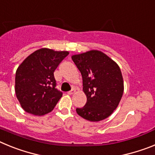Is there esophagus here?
I'll return each instance as SVG.
<instances>
[{
  "label": "esophagus",
  "instance_id": "esophagus-1",
  "mask_svg": "<svg viewBox=\"0 0 155 155\" xmlns=\"http://www.w3.org/2000/svg\"><path fill=\"white\" fill-rule=\"evenodd\" d=\"M75 91H76V90H75L74 88H73V89L71 90V91H68V94H73L74 93H75Z\"/></svg>",
  "mask_w": 155,
  "mask_h": 155
}]
</instances>
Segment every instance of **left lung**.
<instances>
[{
    "mask_svg": "<svg viewBox=\"0 0 155 155\" xmlns=\"http://www.w3.org/2000/svg\"><path fill=\"white\" fill-rule=\"evenodd\" d=\"M83 79L87 97L84 107L77 113L91 122L109 117L117 108L124 94V79L120 67L107 55L91 50L71 57Z\"/></svg>",
    "mask_w": 155,
    "mask_h": 155,
    "instance_id": "obj_1",
    "label": "left lung"
}]
</instances>
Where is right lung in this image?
I'll list each match as a JSON object with an SVG mask.
<instances>
[{"label": "right lung", "mask_w": 155, "mask_h": 155, "mask_svg": "<svg viewBox=\"0 0 155 155\" xmlns=\"http://www.w3.org/2000/svg\"><path fill=\"white\" fill-rule=\"evenodd\" d=\"M68 54L42 48L20 64L15 74V94L25 112L43 116L54 109L63 93L56 88L53 73Z\"/></svg>", "instance_id": "obj_1"}]
</instances>
